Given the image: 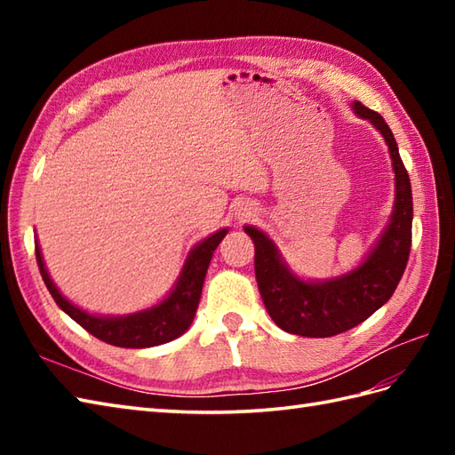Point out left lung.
Instances as JSON below:
<instances>
[{
    "label": "left lung",
    "instance_id": "8db88e82",
    "mask_svg": "<svg viewBox=\"0 0 455 455\" xmlns=\"http://www.w3.org/2000/svg\"><path fill=\"white\" fill-rule=\"evenodd\" d=\"M355 113L370 119L387 142L397 197L389 227L365 262L352 274L324 283L295 277L279 258L272 240L254 227L244 233L254 243V272L259 295L272 321L285 332L308 338H328L363 323L389 301L409 262L412 240V191L407 168L399 156L389 124L379 113L354 103Z\"/></svg>",
    "mask_w": 455,
    "mask_h": 455
}]
</instances>
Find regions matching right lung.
Segmentation results:
<instances>
[{
    "instance_id": "add662e5",
    "label": "right lung",
    "mask_w": 455,
    "mask_h": 455,
    "mask_svg": "<svg viewBox=\"0 0 455 455\" xmlns=\"http://www.w3.org/2000/svg\"><path fill=\"white\" fill-rule=\"evenodd\" d=\"M227 235V228L219 230L207 240H203L199 246L191 250L186 266H183V272L176 289L168 295V299L150 308V311H142L137 315L129 316H117V318H108V316H93L88 315L82 308L74 307L70 301L58 293V289L48 277L41 250L35 244V254H36V264L41 269L43 282L48 291H51L56 305L62 308V311L74 318L82 328H85L90 334H93L100 340L108 342L111 346L119 347H150V346H160L170 340H176L178 336L188 331L193 316H196L199 299H201V289L203 282H205V274L209 262L212 258V252L219 246V243Z\"/></svg>"
}]
</instances>
